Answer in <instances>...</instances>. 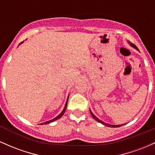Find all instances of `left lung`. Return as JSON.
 <instances>
[{"instance_id": "8db88e82", "label": "left lung", "mask_w": 155, "mask_h": 155, "mask_svg": "<svg viewBox=\"0 0 155 155\" xmlns=\"http://www.w3.org/2000/svg\"><path fill=\"white\" fill-rule=\"evenodd\" d=\"M130 45L132 46V47H135L136 49H138H138L136 47V45H134V44H130ZM90 114H91V115L92 116V117H93V118L95 119V120L96 121H97V122H100V123H101V124H104V125L108 126V127H120V126L123 125V124H119V125H112V124H107V123H105V122H103V121H101V120H99L98 118H97V117H96L95 116V115H94L93 114H92V112L91 111H90Z\"/></svg>"}]
</instances>
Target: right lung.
Here are the masks:
<instances>
[{
    "instance_id": "obj_1",
    "label": "right lung",
    "mask_w": 155,
    "mask_h": 155,
    "mask_svg": "<svg viewBox=\"0 0 155 155\" xmlns=\"http://www.w3.org/2000/svg\"><path fill=\"white\" fill-rule=\"evenodd\" d=\"M22 42H21V44H22ZM68 99H67V101H66V104H65V107H64L63 110V111H62L61 113H60V114L58 115V117H55V118L53 119V120H49V121H47V122H44V123H41V124H49V123H50V122H54V121L57 120H58V119H60V117H61L62 116H63V114L65 113V110H66V108H67V104H68Z\"/></svg>"
}]
</instances>
